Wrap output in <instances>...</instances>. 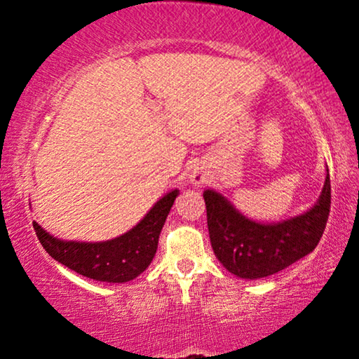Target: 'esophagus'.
Instances as JSON below:
<instances>
[{"instance_id": "esophagus-1", "label": "esophagus", "mask_w": 359, "mask_h": 359, "mask_svg": "<svg viewBox=\"0 0 359 359\" xmlns=\"http://www.w3.org/2000/svg\"><path fill=\"white\" fill-rule=\"evenodd\" d=\"M190 179L191 182L196 187H201L203 184H205L208 182V174H205L204 171H201V169H193L191 174H190Z\"/></svg>"}]
</instances>
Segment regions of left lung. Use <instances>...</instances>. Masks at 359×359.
I'll return each instance as SVG.
<instances>
[{
	"label": "left lung",
	"mask_w": 359,
	"mask_h": 359,
	"mask_svg": "<svg viewBox=\"0 0 359 359\" xmlns=\"http://www.w3.org/2000/svg\"><path fill=\"white\" fill-rule=\"evenodd\" d=\"M203 196L215 257L231 274L255 280L277 274L315 250L330 217L331 180L327 172L313 208L277 223L250 220L215 190H205Z\"/></svg>",
	"instance_id": "8db88e82"
}]
</instances>
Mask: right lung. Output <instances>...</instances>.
<instances>
[{"label": "right lung", "instance_id": "1", "mask_svg": "<svg viewBox=\"0 0 359 359\" xmlns=\"http://www.w3.org/2000/svg\"><path fill=\"white\" fill-rule=\"evenodd\" d=\"M177 194L179 190L166 193L135 228L111 241H62L48 234L36 222L33 228L46 252L77 274L107 283L130 282L142 274L154 259L158 238Z\"/></svg>", "mask_w": 359, "mask_h": 359}]
</instances>
